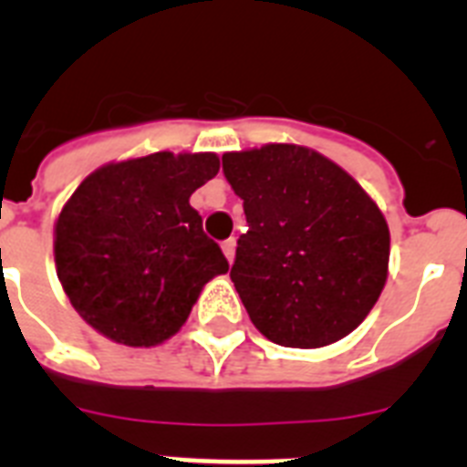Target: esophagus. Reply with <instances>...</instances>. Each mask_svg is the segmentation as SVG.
Masks as SVG:
<instances>
[{"label":"esophagus","instance_id":"esophagus-1","mask_svg":"<svg viewBox=\"0 0 467 467\" xmlns=\"http://www.w3.org/2000/svg\"><path fill=\"white\" fill-rule=\"evenodd\" d=\"M222 250H224L226 259H229V264L234 262V257H236V238H229V241L222 243Z\"/></svg>","mask_w":467,"mask_h":467}]
</instances>
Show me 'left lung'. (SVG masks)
Masks as SVG:
<instances>
[{
    "mask_svg": "<svg viewBox=\"0 0 467 467\" xmlns=\"http://www.w3.org/2000/svg\"><path fill=\"white\" fill-rule=\"evenodd\" d=\"M222 168L245 210L231 280L254 327L287 348L344 339L388 278L379 205L344 168L299 144L229 151Z\"/></svg>",
    "mask_w": 467,
    "mask_h": 467,
    "instance_id": "obj_1",
    "label": "left lung"
}]
</instances>
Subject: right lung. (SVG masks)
<instances>
[{
    "instance_id": "1",
    "label": "right lung",
    "mask_w": 467,
    "mask_h": 467,
    "mask_svg": "<svg viewBox=\"0 0 467 467\" xmlns=\"http://www.w3.org/2000/svg\"><path fill=\"white\" fill-rule=\"evenodd\" d=\"M220 171L217 154L156 151L107 163L56 222L57 278L90 327L126 346H156L187 323L203 285L226 274L189 196Z\"/></svg>"
}]
</instances>
